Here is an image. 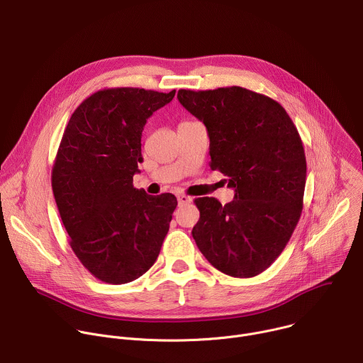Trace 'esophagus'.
Instances as JSON below:
<instances>
[{"instance_id":"obj_1","label":"esophagus","mask_w":363,"mask_h":363,"mask_svg":"<svg viewBox=\"0 0 363 363\" xmlns=\"http://www.w3.org/2000/svg\"><path fill=\"white\" fill-rule=\"evenodd\" d=\"M192 201V198L191 196H188V195H178V203L179 205H185V203H189Z\"/></svg>"}]
</instances>
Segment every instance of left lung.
I'll use <instances>...</instances> for the list:
<instances>
[{"label":"left lung","mask_w":363,"mask_h":363,"mask_svg":"<svg viewBox=\"0 0 363 363\" xmlns=\"http://www.w3.org/2000/svg\"><path fill=\"white\" fill-rule=\"evenodd\" d=\"M181 105L210 136V167L228 177L234 199L198 198L192 237L217 270L254 277L289 242L301 214L306 157L281 105L244 87L178 91Z\"/></svg>","instance_id":"8db88e82"}]
</instances>
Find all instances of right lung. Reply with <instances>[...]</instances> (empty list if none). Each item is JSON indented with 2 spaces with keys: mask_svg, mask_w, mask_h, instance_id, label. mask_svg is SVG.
<instances>
[{
  "mask_svg": "<svg viewBox=\"0 0 363 363\" xmlns=\"http://www.w3.org/2000/svg\"><path fill=\"white\" fill-rule=\"evenodd\" d=\"M138 87L103 89L72 115L51 172L55 199L80 263L99 280L125 284L157 262L177 198L133 186L147 118L174 99Z\"/></svg>",
  "mask_w": 363,
  "mask_h": 363,
  "instance_id": "right-lung-1",
  "label": "right lung"
}]
</instances>
